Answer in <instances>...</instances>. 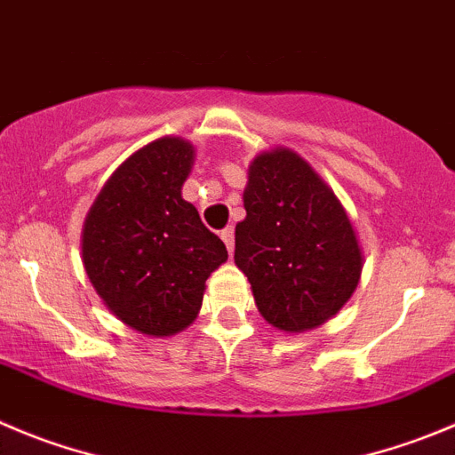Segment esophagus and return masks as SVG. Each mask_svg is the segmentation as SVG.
Returning <instances> with one entry per match:
<instances>
[{"mask_svg": "<svg viewBox=\"0 0 455 455\" xmlns=\"http://www.w3.org/2000/svg\"><path fill=\"white\" fill-rule=\"evenodd\" d=\"M220 239H223L228 252H235V228H225V230H220Z\"/></svg>", "mask_w": 455, "mask_h": 455, "instance_id": "esophagus-1", "label": "esophagus"}]
</instances>
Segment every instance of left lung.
<instances>
[{
	"instance_id": "left-lung-1",
	"label": "left lung",
	"mask_w": 455,
	"mask_h": 455,
	"mask_svg": "<svg viewBox=\"0 0 455 455\" xmlns=\"http://www.w3.org/2000/svg\"><path fill=\"white\" fill-rule=\"evenodd\" d=\"M243 207L235 263L261 317L281 332L335 317L360 283L364 252L331 185L297 151L275 147L250 163Z\"/></svg>"
}]
</instances>
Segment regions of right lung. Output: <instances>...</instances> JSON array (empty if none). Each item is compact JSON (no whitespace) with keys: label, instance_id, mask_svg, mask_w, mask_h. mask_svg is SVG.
Here are the masks:
<instances>
[{"label":"right lung","instance_id":"1","mask_svg":"<svg viewBox=\"0 0 455 455\" xmlns=\"http://www.w3.org/2000/svg\"><path fill=\"white\" fill-rule=\"evenodd\" d=\"M196 149L163 136L133 151L95 196L82 228L91 285L124 326L147 337L185 331L205 281L228 261L223 241L183 198Z\"/></svg>","mask_w":455,"mask_h":455}]
</instances>
